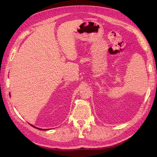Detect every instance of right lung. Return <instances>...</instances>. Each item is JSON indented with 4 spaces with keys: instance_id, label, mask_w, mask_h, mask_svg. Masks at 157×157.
I'll use <instances>...</instances> for the list:
<instances>
[{
    "instance_id": "right-lung-1",
    "label": "right lung",
    "mask_w": 157,
    "mask_h": 157,
    "mask_svg": "<svg viewBox=\"0 0 157 157\" xmlns=\"http://www.w3.org/2000/svg\"><path fill=\"white\" fill-rule=\"evenodd\" d=\"M33 127H34V128H37V129H39V130H43L42 128H37V127H34V126H33V125H32ZM44 130H48V129H43Z\"/></svg>"
}]
</instances>
